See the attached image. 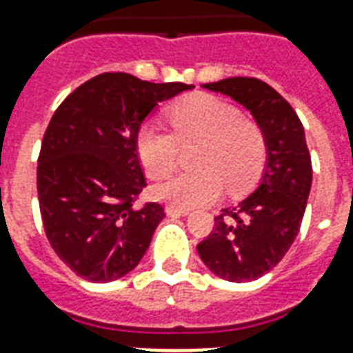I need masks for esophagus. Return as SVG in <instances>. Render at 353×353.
Masks as SVG:
<instances>
[{
    "mask_svg": "<svg viewBox=\"0 0 353 353\" xmlns=\"http://www.w3.org/2000/svg\"><path fill=\"white\" fill-rule=\"evenodd\" d=\"M166 214L172 215V217H179V215L189 214V208H179V206H172V204H168V206H166Z\"/></svg>",
    "mask_w": 353,
    "mask_h": 353,
    "instance_id": "34e87169",
    "label": "esophagus"
}]
</instances>
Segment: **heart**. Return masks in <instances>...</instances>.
I'll list each match as a JSON object with an SVG mask.
<instances>
[{
  "label": "heart",
  "instance_id": "obj_1",
  "mask_svg": "<svg viewBox=\"0 0 353 353\" xmlns=\"http://www.w3.org/2000/svg\"><path fill=\"white\" fill-rule=\"evenodd\" d=\"M166 115L174 134L157 121H147L136 136L147 176L168 177L179 162V143L191 141H200L194 153L199 170L159 185L157 199L179 208L202 206L214 202L225 183L230 191H240L259 177L266 161L265 134L229 101L212 94H191L172 103Z\"/></svg>",
  "mask_w": 353,
  "mask_h": 353
}]
</instances>
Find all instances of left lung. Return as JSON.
I'll list each match as a JSON object with an SVG mask.
<instances>
[{
  "mask_svg": "<svg viewBox=\"0 0 353 353\" xmlns=\"http://www.w3.org/2000/svg\"><path fill=\"white\" fill-rule=\"evenodd\" d=\"M204 88L230 96L252 113L265 134L266 164L257 189L215 217L196 252L223 280H257L283 259L301 229L312 187L303 123L283 96L255 77H229Z\"/></svg>",
  "mask_w": 353,
  "mask_h": 353,
  "instance_id": "obj_1",
  "label": "left lung"
}]
</instances>
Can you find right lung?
I'll return each instance as SVG.
<instances>
[{
	"instance_id": "right-lung-1",
	"label": "right lung",
	"mask_w": 353,
	"mask_h": 353,
	"mask_svg": "<svg viewBox=\"0 0 353 353\" xmlns=\"http://www.w3.org/2000/svg\"><path fill=\"white\" fill-rule=\"evenodd\" d=\"M191 88L101 73L54 111L37 161V196L52 250L81 278L119 280L145 255L164 208H132L147 185L136 136L161 101Z\"/></svg>"
}]
</instances>
